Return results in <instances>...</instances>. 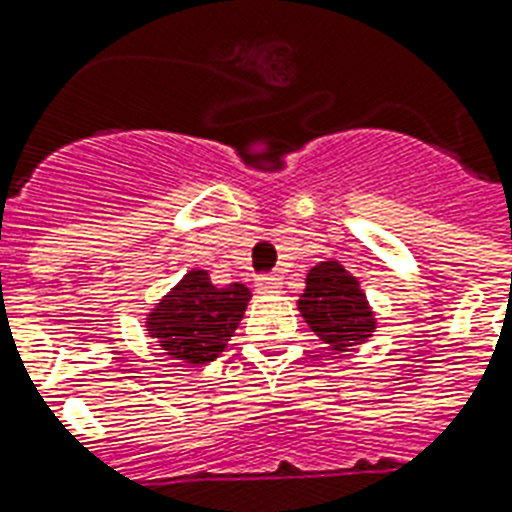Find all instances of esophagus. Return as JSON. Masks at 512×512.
I'll return each mask as SVG.
<instances>
[{"label": "esophagus", "mask_w": 512, "mask_h": 512, "mask_svg": "<svg viewBox=\"0 0 512 512\" xmlns=\"http://www.w3.org/2000/svg\"><path fill=\"white\" fill-rule=\"evenodd\" d=\"M278 288H280L278 275H267V278L256 280V291H259V294H275Z\"/></svg>", "instance_id": "obj_1"}]
</instances>
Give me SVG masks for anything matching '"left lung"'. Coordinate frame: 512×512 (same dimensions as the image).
Here are the masks:
<instances>
[{
    "label": "left lung",
    "mask_w": 512,
    "mask_h": 512,
    "mask_svg": "<svg viewBox=\"0 0 512 512\" xmlns=\"http://www.w3.org/2000/svg\"><path fill=\"white\" fill-rule=\"evenodd\" d=\"M297 307L310 332L337 353L359 348L378 329V318L359 278L334 259L318 261L307 270Z\"/></svg>",
    "instance_id": "1"
}]
</instances>
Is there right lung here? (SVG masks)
Segmentation results:
<instances>
[{"instance_id": "add662e5", "label": "right lung", "mask_w": 512, "mask_h": 512, "mask_svg": "<svg viewBox=\"0 0 512 512\" xmlns=\"http://www.w3.org/2000/svg\"><path fill=\"white\" fill-rule=\"evenodd\" d=\"M251 297L248 286L218 288L210 272L194 267L151 307L145 332L180 367H199L226 351Z\"/></svg>"}]
</instances>
